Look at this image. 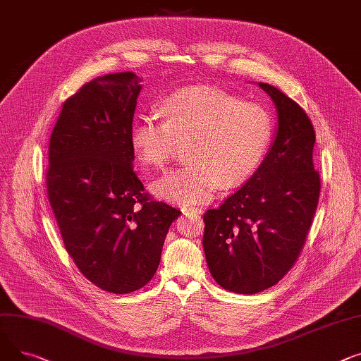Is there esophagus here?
I'll return each mask as SVG.
<instances>
[{
  "mask_svg": "<svg viewBox=\"0 0 361 361\" xmlns=\"http://www.w3.org/2000/svg\"><path fill=\"white\" fill-rule=\"evenodd\" d=\"M182 211H185V214H201L202 213V209L198 207H188V208H183Z\"/></svg>",
  "mask_w": 361,
  "mask_h": 361,
  "instance_id": "esophagus-1",
  "label": "esophagus"
}]
</instances>
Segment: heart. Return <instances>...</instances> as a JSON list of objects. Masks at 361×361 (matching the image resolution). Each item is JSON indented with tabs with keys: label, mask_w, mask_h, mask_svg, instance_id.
Masks as SVG:
<instances>
[{
	"label": "heart",
	"mask_w": 361,
	"mask_h": 361,
	"mask_svg": "<svg viewBox=\"0 0 361 361\" xmlns=\"http://www.w3.org/2000/svg\"><path fill=\"white\" fill-rule=\"evenodd\" d=\"M164 121L138 118L131 128L137 159L163 169L188 145L189 164L153 183L154 194L182 205L202 204L219 186L238 188L258 171L272 141L268 111L223 90L195 86L166 96L159 106Z\"/></svg>",
	"instance_id": "1"
}]
</instances>
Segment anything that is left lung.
<instances>
[{
	"label": "left lung",
	"instance_id": "obj_1",
	"mask_svg": "<svg viewBox=\"0 0 361 361\" xmlns=\"http://www.w3.org/2000/svg\"><path fill=\"white\" fill-rule=\"evenodd\" d=\"M259 87L279 114L271 150L246 183L204 214L202 246L209 272L219 286L239 294L261 293L293 268L321 194L312 121L281 90L265 82Z\"/></svg>",
	"mask_w": 361,
	"mask_h": 361
}]
</instances>
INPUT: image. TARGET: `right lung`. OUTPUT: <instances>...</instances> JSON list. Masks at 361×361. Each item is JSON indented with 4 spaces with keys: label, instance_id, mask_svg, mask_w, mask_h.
Masks as SVG:
<instances>
[{
    "label": "right lung",
    "instance_id": "1",
    "mask_svg": "<svg viewBox=\"0 0 361 361\" xmlns=\"http://www.w3.org/2000/svg\"><path fill=\"white\" fill-rule=\"evenodd\" d=\"M131 73L89 81L63 102L49 140L47 194L80 272L128 294L157 271L180 211L156 201L134 172L131 128L141 86Z\"/></svg>",
    "mask_w": 361,
    "mask_h": 361
}]
</instances>
